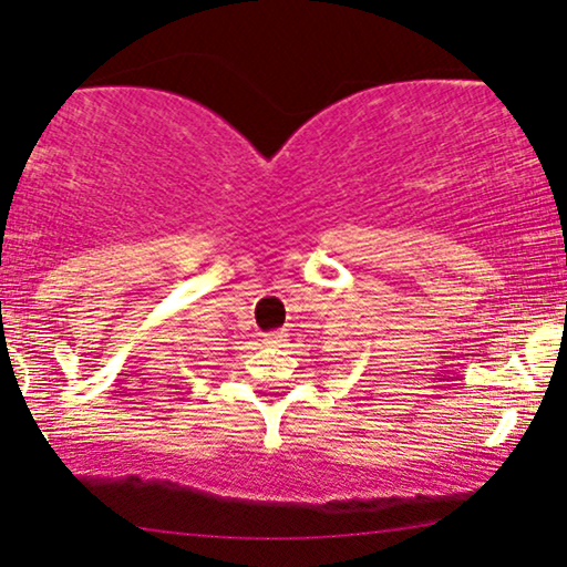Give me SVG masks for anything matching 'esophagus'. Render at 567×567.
Instances as JSON below:
<instances>
[{
    "mask_svg": "<svg viewBox=\"0 0 567 567\" xmlns=\"http://www.w3.org/2000/svg\"><path fill=\"white\" fill-rule=\"evenodd\" d=\"M282 341H285V333L282 331H275V333H267L265 336V343L267 346H282Z\"/></svg>",
    "mask_w": 567,
    "mask_h": 567,
    "instance_id": "obj_1",
    "label": "esophagus"
}]
</instances>
